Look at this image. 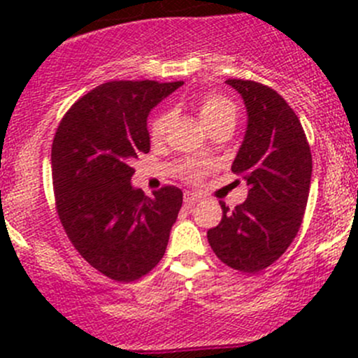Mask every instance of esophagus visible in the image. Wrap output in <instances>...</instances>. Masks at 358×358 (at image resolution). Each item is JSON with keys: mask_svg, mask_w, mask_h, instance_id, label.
I'll list each match as a JSON object with an SVG mask.
<instances>
[{"mask_svg": "<svg viewBox=\"0 0 358 358\" xmlns=\"http://www.w3.org/2000/svg\"><path fill=\"white\" fill-rule=\"evenodd\" d=\"M183 201H185L187 208H190V206H194L196 202L201 201V196H199V194H194V192H185V196H183Z\"/></svg>", "mask_w": 358, "mask_h": 358, "instance_id": "obj_1", "label": "esophagus"}]
</instances>
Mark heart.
Returning a JSON list of instances; mask_svg holds the SVG:
<instances>
[{"label": "heart", "instance_id": "b5f03b06", "mask_svg": "<svg viewBox=\"0 0 358 358\" xmlns=\"http://www.w3.org/2000/svg\"><path fill=\"white\" fill-rule=\"evenodd\" d=\"M197 109H199V115L208 128H211L213 124L220 121H225V119H234L236 121L237 115V107L229 96L220 95V93L209 92L204 93L199 100H197ZM169 119H171V114L168 110H161L150 119L149 122V135L152 140H161L164 136L166 128L169 124ZM187 176L192 180L201 178V175L204 173V168L201 166H189L187 168Z\"/></svg>", "mask_w": 358, "mask_h": 358}]
</instances>
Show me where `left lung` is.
<instances>
[{
	"label": "left lung",
	"mask_w": 358,
	"mask_h": 358,
	"mask_svg": "<svg viewBox=\"0 0 358 358\" xmlns=\"http://www.w3.org/2000/svg\"><path fill=\"white\" fill-rule=\"evenodd\" d=\"M248 109L244 142L232 171L249 185L248 199L223 209L222 222L208 230L215 255L230 268L262 272L294 241L312 180V152L298 115L270 86L227 79Z\"/></svg>",
	"instance_id": "obj_1"
}]
</instances>
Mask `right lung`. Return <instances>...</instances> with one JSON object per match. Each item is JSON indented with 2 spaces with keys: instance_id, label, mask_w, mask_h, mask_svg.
<instances>
[{
  "instance_id": "add662e5",
  "label": "right lung",
  "mask_w": 358,
  "mask_h": 358,
  "mask_svg": "<svg viewBox=\"0 0 358 358\" xmlns=\"http://www.w3.org/2000/svg\"><path fill=\"white\" fill-rule=\"evenodd\" d=\"M183 81H109L66 112L52 145L60 223L72 246L115 282H133L161 262L182 208L178 187L147 197L131 187L133 159L150 150L147 115Z\"/></svg>"
}]
</instances>
